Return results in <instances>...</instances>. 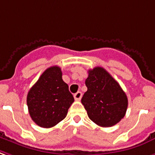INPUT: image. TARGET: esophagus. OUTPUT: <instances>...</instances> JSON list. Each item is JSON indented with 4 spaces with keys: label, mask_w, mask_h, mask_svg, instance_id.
Instances as JSON below:
<instances>
[{
    "label": "esophagus",
    "mask_w": 155,
    "mask_h": 155,
    "mask_svg": "<svg viewBox=\"0 0 155 155\" xmlns=\"http://www.w3.org/2000/svg\"><path fill=\"white\" fill-rule=\"evenodd\" d=\"M81 97H82V93L81 92H77V93L74 94V98H75V101H80Z\"/></svg>",
    "instance_id": "1"
}]
</instances>
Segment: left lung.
Returning <instances> with one entry per match:
<instances>
[{
	"instance_id": "8db88e82",
	"label": "left lung",
	"mask_w": 155,
	"mask_h": 155,
	"mask_svg": "<svg viewBox=\"0 0 155 155\" xmlns=\"http://www.w3.org/2000/svg\"><path fill=\"white\" fill-rule=\"evenodd\" d=\"M88 88L81 102L89 119L101 127H111L124 117L127 97L119 83L102 67L88 71Z\"/></svg>"
}]
</instances>
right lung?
Returning a JSON list of instances; mask_svg holds the SVG:
<instances>
[{"mask_svg": "<svg viewBox=\"0 0 155 155\" xmlns=\"http://www.w3.org/2000/svg\"><path fill=\"white\" fill-rule=\"evenodd\" d=\"M62 75L59 67H49L28 92V111L31 120L40 127L49 128L58 124L64 120L74 102Z\"/></svg>", "mask_w": 155, "mask_h": 155, "instance_id": "add662e5", "label": "right lung"}]
</instances>
